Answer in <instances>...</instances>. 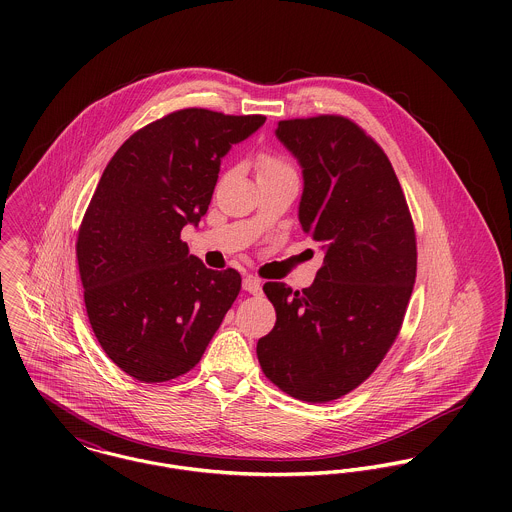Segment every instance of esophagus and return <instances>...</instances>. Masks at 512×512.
<instances>
[{
	"mask_svg": "<svg viewBox=\"0 0 512 512\" xmlns=\"http://www.w3.org/2000/svg\"><path fill=\"white\" fill-rule=\"evenodd\" d=\"M242 288L252 295H258V293H262V282L254 276H246L242 282Z\"/></svg>",
	"mask_w": 512,
	"mask_h": 512,
	"instance_id": "esophagus-1",
	"label": "esophagus"
}]
</instances>
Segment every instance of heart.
<instances>
[{
	"instance_id": "1",
	"label": "heart",
	"mask_w": 512,
	"mask_h": 512,
	"mask_svg": "<svg viewBox=\"0 0 512 512\" xmlns=\"http://www.w3.org/2000/svg\"><path fill=\"white\" fill-rule=\"evenodd\" d=\"M258 171H260V175H266V173H282V171H293V169L284 157L274 155V153H266V155L260 157Z\"/></svg>"
}]
</instances>
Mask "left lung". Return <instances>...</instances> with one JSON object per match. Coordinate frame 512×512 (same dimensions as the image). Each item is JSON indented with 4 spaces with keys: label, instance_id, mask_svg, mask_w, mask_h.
<instances>
[{
    "label": "left lung",
    "instance_id": "8db88e82",
    "mask_svg": "<svg viewBox=\"0 0 512 512\" xmlns=\"http://www.w3.org/2000/svg\"><path fill=\"white\" fill-rule=\"evenodd\" d=\"M276 136L303 169L299 224L325 258L311 288L264 284L276 325L256 353L280 390L321 404L363 384L396 341L416 282V232L386 153L353 120H282Z\"/></svg>",
    "mask_w": 512,
    "mask_h": 512
}]
</instances>
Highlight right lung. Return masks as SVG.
Returning a JSON list of instances; mask_svg holds the SVG:
<instances>
[{"instance_id":"right-lung-1","label":"right lung","mask_w":512,"mask_h":512,"mask_svg":"<svg viewBox=\"0 0 512 512\" xmlns=\"http://www.w3.org/2000/svg\"><path fill=\"white\" fill-rule=\"evenodd\" d=\"M266 116L171 112L132 134L106 165L76 238L92 331L126 374L165 382L197 365L240 292L181 240L207 213L220 159Z\"/></svg>"}]
</instances>
